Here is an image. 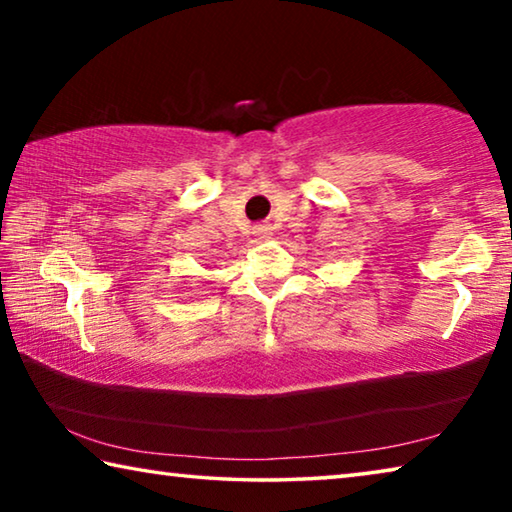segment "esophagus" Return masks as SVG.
<instances>
[{
	"label": "esophagus",
	"instance_id": "esophagus-1",
	"mask_svg": "<svg viewBox=\"0 0 512 512\" xmlns=\"http://www.w3.org/2000/svg\"><path fill=\"white\" fill-rule=\"evenodd\" d=\"M253 235L257 237V239H268L273 235V228L268 223H262V225H255L253 228Z\"/></svg>",
	"mask_w": 512,
	"mask_h": 512
}]
</instances>
